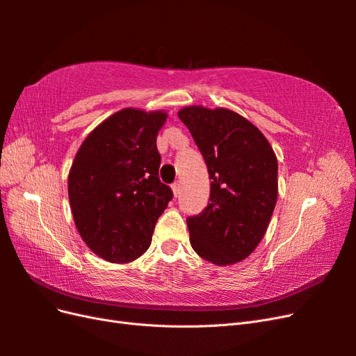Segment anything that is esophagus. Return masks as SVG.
Listing matches in <instances>:
<instances>
[{
	"label": "esophagus",
	"instance_id": "1",
	"mask_svg": "<svg viewBox=\"0 0 356 356\" xmlns=\"http://www.w3.org/2000/svg\"><path fill=\"white\" fill-rule=\"evenodd\" d=\"M172 191H174V196L175 197H178L179 196V193H181V186H179V182L177 181V182H174V184H172Z\"/></svg>",
	"mask_w": 356,
	"mask_h": 356
}]
</instances>
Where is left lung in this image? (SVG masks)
<instances>
[{"label": "left lung", "mask_w": 356, "mask_h": 356, "mask_svg": "<svg viewBox=\"0 0 356 356\" xmlns=\"http://www.w3.org/2000/svg\"><path fill=\"white\" fill-rule=\"evenodd\" d=\"M208 166V207L187 218L190 243L217 266L246 258L261 242L277 200V160L266 136L238 113L178 111Z\"/></svg>", "instance_id": "left-lung-1"}]
</instances>
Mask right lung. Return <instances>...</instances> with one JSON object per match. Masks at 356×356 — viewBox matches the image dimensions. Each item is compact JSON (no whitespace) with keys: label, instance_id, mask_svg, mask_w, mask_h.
Instances as JSON below:
<instances>
[{"label":"right lung","instance_id":"1","mask_svg":"<svg viewBox=\"0 0 356 356\" xmlns=\"http://www.w3.org/2000/svg\"><path fill=\"white\" fill-rule=\"evenodd\" d=\"M166 117L163 111H117L93 129L72 161L68 196L75 227L110 263L134 261L148 250L174 197L159 179L156 139Z\"/></svg>","mask_w":356,"mask_h":356}]
</instances>
